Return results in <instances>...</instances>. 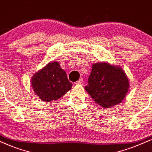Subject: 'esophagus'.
Listing matches in <instances>:
<instances>
[{"mask_svg": "<svg viewBox=\"0 0 152 152\" xmlns=\"http://www.w3.org/2000/svg\"><path fill=\"white\" fill-rule=\"evenodd\" d=\"M83 83V78H80V79H79V80H78V81L76 83V84H82V83Z\"/></svg>", "mask_w": 152, "mask_h": 152, "instance_id": "esophagus-1", "label": "esophagus"}]
</instances>
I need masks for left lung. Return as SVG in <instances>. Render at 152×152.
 I'll return each instance as SVG.
<instances>
[{
  "instance_id": "left-lung-1",
  "label": "left lung",
  "mask_w": 152,
  "mask_h": 152,
  "mask_svg": "<svg viewBox=\"0 0 152 152\" xmlns=\"http://www.w3.org/2000/svg\"><path fill=\"white\" fill-rule=\"evenodd\" d=\"M88 83L86 90L104 108H110L120 103L129 88V81L121 68L106 62L93 64Z\"/></svg>"
}]
</instances>
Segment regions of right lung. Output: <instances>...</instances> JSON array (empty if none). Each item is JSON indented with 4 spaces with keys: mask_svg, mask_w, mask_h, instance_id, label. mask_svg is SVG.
I'll return each mask as SVG.
<instances>
[{
    "mask_svg": "<svg viewBox=\"0 0 152 152\" xmlns=\"http://www.w3.org/2000/svg\"><path fill=\"white\" fill-rule=\"evenodd\" d=\"M66 72L59 62L49 63L43 69L35 74L31 80L34 93L44 102H51L62 97L72 88Z\"/></svg>",
    "mask_w": 152,
    "mask_h": 152,
    "instance_id": "add662e5",
    "label": "right lung"
}]
</instances>
